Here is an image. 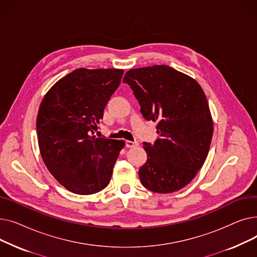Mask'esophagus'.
<instances>
[{"label":"esophagus","mask_w":257,"mask_h":257,"mask_svg":"<svg viewBox=\"0 0 257 257\" xmlns=\"http://www.w3.org/2000/svg\"><path fill=\"white\" fill-rule=\"evenodd\" d=\"M137 146H139L138 142H132V141H127L126 142V147L127 148H136Z\"/></svg>","instance_id":"1"}]
</instances>
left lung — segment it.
I'll use <instances>...</instances> for the list:
<instances>
[{
	"label": "left lung",
	"mask_w": 257,
	"mask_h": 257,
	"mask_svg": "<svg viewBox=\"0 0 257 257\" xmlns=\"http://www.w3.org/2000/svg\"><path fill=\"white\" fill-rule=\"evenodd\" d=\"M124 82L139 100L144 117L157 121L159 139L144 145L147 163L139 171L142 184L158 194L181 190L204 165L212 139L203 89L194 78L169 65L130 70Z\"/></svg>",
	"instance_id": "obj_1"
}]
</instances>
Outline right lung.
Returning a JSON list of instances; mask_svg holds the SVG:
<instances>
[{
  "instance_id": "obj_1",
  "label": "right lung",
  "mask_w": 257,
  "mask_h": 257,
  "mask_svg": "<svg viewBox=\"0 0 257 257\" xmlns=\"http://www.w3.org/2000/svg\"><path fill=\"white\" fill-rule=\"evenodd\" d=\"M123 73L81 67L59 79L40 103L36 119L40 154L53 177L74 194L104 190L125 147L124 141L92 136Z\"/></svg>"
}]
</instances>
